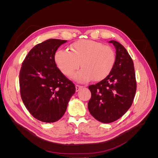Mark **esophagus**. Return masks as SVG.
Wrapping results in <instances>:
<instances>
[{"mask_svg":"<svg viewBox=\"0 0 158 158\" xmlns=\"http://www.w3.org/2000/svg\"><path fill=\"white\" fill-rule=\"evenodd\" d=\"M82 88H83V87L81 86V85H76V92H78V91H79L80 89H82Z\"/></svg>","mask_w":158,"mask_h":158,"instance_id":"1","label":"esophagus"}]
</instances>
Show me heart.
Wrapping results in <instances>:
<instances>
[{"instance_id":"obj_1","label":"heart","mask_w":158,"mask_h":158,"mask_svg":"<svg viewBox=\"0 0 158 158\" xmlns=\"http://www.w3.org/2000/svg\"><path fill=\"white\" fill-rule=\"evenodd\" d=\"M55 63L66 76H70L80 64L82 69L73 78L80 82H88L94 78L99 81L111 73L115 54L111 47L92 40H79L70 45V51L59 49L55 52Z\"/></svg>"}]
</instances>
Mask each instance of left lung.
<instances>
[{"mask_svg":"<svg viewBox=\"0 0 158 158\" xmlns=\"http://www.w3.org/2000/svg\"><path fill=\"white\" fill-rule=\"evenodd\" d=\"M116 49L115 61L106 78L88 87L92 97L88 107L98 121L110 123L117 121L132 106L136 91V82L132 59L118 42L111 40Z\"/></svg>","mask_w":158,"mask_h":158,"instance_id":"left-lung-1","label":"left lung"}]
</instances>
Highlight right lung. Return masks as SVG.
<instances>
[{
	"label": "right lung",
	"mask_w": 158,
	"mask_h": 158,
	"mask_svg": "<svg viewBox=\"0 0 158 158\" xmlns=\"http://www.w3.org/2000/svg\"><path fill=\"white\" fill-rule=\"evenodd\" d=\"M66 40L51 39L35 45L26 56L19 76L26 107L36 119L54 123L64 115L74 84L57 68L55 55Z\"/></svg>",
	"instance_id": "obj_1"
}]
</instances>
